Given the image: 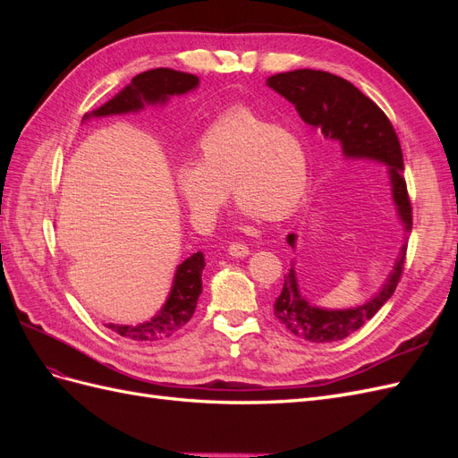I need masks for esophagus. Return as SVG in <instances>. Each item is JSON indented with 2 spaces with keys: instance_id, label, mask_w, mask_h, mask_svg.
Here are the masks:
<instances>
[{
  "instance_id": "34e87169",
  "label": "esophagus",
  "mask_w": 458,
  "mask_h": 458,
  "mask_svg": "<svg viewBox=\"0 0 458 458\" xmlns=\"http://www.w3.org/2000/svg\"><path fill=\"white\" fill-rule=\"evenodd\" d=\"M227 252H229V256H233V258H246L248 254H250V248H248V246L242 244V242H233V244H229Z\"/></svg>"
}]
</instances>
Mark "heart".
<instances>
[{
    "instance_id": "1",
    "label": "heart",
    "mask_w": 458,
    "mask_h": 458,
    "mask_svg": "<svg viewBox=\"0 0 458 458\" xmlns=\"http://www.w3.org/2000/svg\"><path fill=\"white\" fill-rule=\"evenodd\" d=\"M229 192L246 219L279 221L308 189L301 137L250 108H233L197 141V160L177 165L175 189L197 225H210Z\"/></svg>"
}]
</instances>
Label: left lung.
Returning a JSON list of instances; mask_svg holds the SVG:
<instances>
[{"mask_svg":"<svg viewBox=\"0 0 458 458\" xmlns=\"http://www.w3.org/2000/svg\"><path fill=\"white\" fill-rule=\"evenodd\" d=\"M267 86L293 103L300 118L321 131L327 140L342 145L344 157L369 158L387 165L392 195L397 216L409 233L412 227V206L403 177V152L392 122L382 108L359 91L352 81L336 74L300 68L267 78ZM286 242L294 248L296 234L290 233ZM407 244H403L394 271L387 276L380 293L363 306L352 310H323L300 294L296 273L290 267L284 275L281 294L273 303V313L279 321L303 340L327 344L350 336L377 315L392 298L403 273Z\"/></svg>","mask_w":458,"mask_h":458,"instance_id":"obj_1","label":"left lung"}]
</instances>
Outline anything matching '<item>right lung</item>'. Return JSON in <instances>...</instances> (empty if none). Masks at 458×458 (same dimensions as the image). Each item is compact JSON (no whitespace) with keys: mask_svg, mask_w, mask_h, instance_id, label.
<instances>
[{"mask_svg":"<svg viewBox=\"0 0 458 458\" xmlns=\"http://www.w3.org/2000/svg\"><path fill=\"white\" fill-rule=\"evenodd\" d=\"M199 86V76L189 72L172 71V68H152V71L137 74L131 84L123 88L108 103L93 110L89 116H110V114H126L137 113L145 108V105H164L172 95H183ZM202 252L192 254L183 263H179L170 296L165 300L162 310L141 325H113L106 327L118 332L120 336L135 342H157L174 336L175 332L185 327L192 313L197 310V301L202 293V269H204Z\"/></svg>","mask_w":458,"mask_h":458,"instance_id":"obj_1","label":"right lung"}]
</instances>
